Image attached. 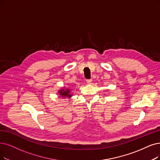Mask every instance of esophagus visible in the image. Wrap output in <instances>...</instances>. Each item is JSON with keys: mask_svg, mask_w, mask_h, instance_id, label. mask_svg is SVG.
<instances>
[{"mask_svg": "<svg viewBox=\"0 0 160 160\" xmlns=\"http://www.w3.org/2000/svg\"><path fill=\"white\" fill-rule=\"evenodd\" d=\"M91 82H92V79H87V84H91Z\"/></svg>", "mask_w": 160, "mask_h": 160, "instance_id": "esophagus-1", "label": "esophagus"}]
</instances>
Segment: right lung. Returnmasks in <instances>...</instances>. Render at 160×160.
<instances>
[{
	"label": "right lung",
	"instance_id": "1",
	"mask_svg": "<svg viewBox=\"0 0 160 160\" xmlns=\"http://www.w3.org/2000/svg\"><path fill=\"white\" fill-rule=\"evenodd\" d=\"M60 95L62 97H72V94H70V90L69 89H62V90H60L59 91V92Z\"/></svg>",
	"mask_w": 160,
	"mask_h": 160
}]
</instances>
